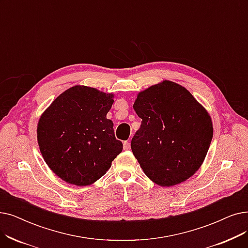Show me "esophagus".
<instances>
[{"mask_svg": "<svg viewBox=\"0 0 248 248\" xmlns=\"http://www.w3.org/2000/svg\"><path fill=\"white\" fill-rule=\"evenodd\" d=\"M124 149L126 150V151L131 149V144H130V142H128V141L124 142Z\"/></svg>", "mask_w": 248, "mask_h": 248, "instance_id": "1", "label": "esophagus"}]
</instances>
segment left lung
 <instances>
[{
  "label": "left lung",
  "instance_id": "left-lung-1",
  "mask_svg": "<svg viewBox=\"0 0 248 248\" xmlns=\"http://www.w3.org/2000/svg\"><path fill=\"white\" fill-rule=\"evenodd\" d=\"M134 109L142 124L131 148L145 174L172 186L201 167L213 138L209 113L182 86L164 81L138 95Z\"/></svg>",
  "mask_w": 248,
  "mask_h": 248
}]
</instances>
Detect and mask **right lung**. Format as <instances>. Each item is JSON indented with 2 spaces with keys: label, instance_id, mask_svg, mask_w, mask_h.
<instances>
[{
  "label": "right lung",
  "instance_id": "right-lung-1",
  "mask_svg": "<svg viewBox=\"0 0 248 248\" xmlns=\"http://www.w3.org/2000/svg\"><path fill=\"white\" fill-rule=\"evenodd\" d=\"M112 95L86 86L64 91L41 115L40 152L48 167L68 184L84 186L102 177L123 151L106 114Z\"/></svg>",
  "mask_w": 248,
  "mask_h": 248
}]
</instances>
